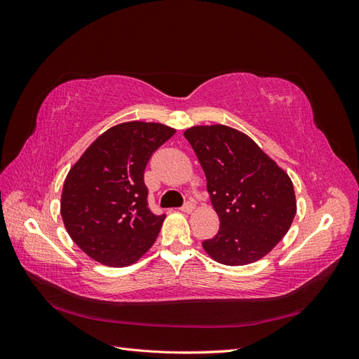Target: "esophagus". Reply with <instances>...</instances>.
<instances>
[{
    "label": "esophagus",
    "instance_id": "obj_1",
    "mask_svg": "<svg viewBox=\"0 0 359 359\" xmlns=\"http://www.w3.org/2000/svg\"><path fill=\"white\" fill-rule=\"evenodd\" d=\"M180 211L181 212H191V211H194V203L193 202H187Z\"/></svg>",
    "mask_w": 359,
    "mask_h": 359
}]
</instances>
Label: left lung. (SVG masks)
Wrapping results in <instances>:
<instances>
[{
	"instance_id": "1",
	"label": "left lung",
	"mask_w": 359,
	"mask_h": 359,
	"mask_svg": "<svg viewBox=\"0 0 359 359\" xmlns=\"http://www.w3.org/2000/svg\"><path fill=\"white\" fill-rule=\"evenodd\" d=\"M205 172L220 229L202 247L215 262L241 266L266 256L297 214L292 180L252 137L223 124L184 132Z\"/></svg>"
}]
</instances>
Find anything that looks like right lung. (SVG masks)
Segmentation results:
<instances>
[{
	"label": "right lung",
	"instance_id": "add662e5",
	"mask_svg": "<svg viewBox=\"0 0 359 359\" xmlns=\"http://www.w3.org/2000/svg\"><path fill=\"white\" fill-rule=\"evenodd\" d=\"M175 132L160 123H121L97 137L69 170L61 193L62 222L95 262L133 265L156 243L166 215L149 211L144 170Z\"/></svg>",
	"mask_w": 359,
	"mask_h": 359
}]
</instances>
